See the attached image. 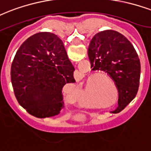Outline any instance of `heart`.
<instances>
[{"label": "heart", "instance_id": "heart-1", "mask_svg": "<svg viewBox=\"0 0 151 151\" xmlns=\"http://www.w3.org/2000/svg\"><path fill=\"white\" fill-rule=\"evenodd\" d=\"M92 89L93 88L91 86H86L85 87V89H84V92L85 93L88 94L89 93L92 92ZM81 89L78 88L76 90V96L78 95L79 93H81ZM96 97L98 99L99 101H101V103L105 104L109 103V102H111L112 100L115 97V93L114 91L111 90L110 88H109V86L107 85H104V84L101 83L100 85V89L98 90V92L96 93ZM76 99H78V97L76 96ZM80 103L85 107H87V108H90V109H97L98 108V105H96L94 103H92L90 101H86V100H84L83 98L81 99L80 101Z\"/></svg>", "mask_w": 151, "mask_h": 151}]
</instances>
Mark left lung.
I'll use <instances>...</instances> for the list:
<instances>
[{"label":"left lung","instance_id":"obj_1","mask_svg":"<svg viewBox=\"0 0 151 151\" xmlns=\"http://www.w3.org/2000/svg\"><path fill=\"white\" fill-rule=\"evenodd\" d=\"M88 55L92 70L104 71L114 81L119 93L118 108L115 111H120L139 90L141 66L136 50L119 32L105 30L91 40Z\"/></svg>","mask_w":151,"mask_h":151}]
</instances>
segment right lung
I'll list each match as a JSON object with an SVG mask.
<instances>
[{
    "instance_id": "obj_1",
    "label": "right lung",
    "mask_w": 151,
    "mask_h": 151,
    "mask_svg": "<svg viewBox=\"0 0 151 151\" xmlns=\"http://www.w3.org/2000/svg\"><path fill=\"white\" fill-rule=\"evenodd\" d=\"M73 71L63 41L56 35H33L19 47L12 64L17 101L38 118L58 115L64 108L63 86L75 82Z\"/></svg>"
}]
</instances>
